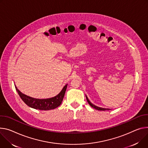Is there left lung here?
Listing matches in <instances>:
<instances>
[{"mask_svg": "<svg viewBox=\"0 0 148 148\" xmlns=\"http://www.w3.org/2000/svg\"><path fill=\"white\" fill-rule=\"evenodd\" d=\"M86 99H87V102L88 103V104L92 107H93V108H95V109H96V110H103V111H104V110H109V109H104V108H101V107H97V106H95V105H94L93 104H92L90 101V100L88 99V98H87V97L86 96Z\"/></svg>", "mask_w": 148, "mask_h": 148, "instance_id": "obj_1", "label": "left lung"}]
</instances>
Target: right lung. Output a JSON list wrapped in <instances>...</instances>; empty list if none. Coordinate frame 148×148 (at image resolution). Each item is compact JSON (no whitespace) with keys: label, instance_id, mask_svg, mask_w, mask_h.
Masks as SVG:
<instances>
[{"label":"right lung","instance_id":"obj_1","mask_svg":"<svg viewBox=\"0 0 148 148\" xmlns=\"http://www.w3.org/2000/svg\"><path fill=\"white\" fill-rule=\"evenodd\" d=\"M66 87L67 84L63 87L61 91L55 97L47 99H34L24 95L16 87H15L20 97L26 105H28L33 109L41 110H52L58 107L62 101Z\"/></svg>","mask_w":148,"mask_h":148}]
</instances>
